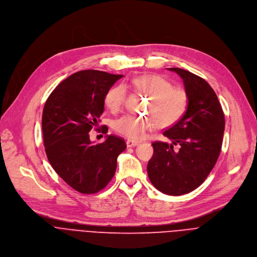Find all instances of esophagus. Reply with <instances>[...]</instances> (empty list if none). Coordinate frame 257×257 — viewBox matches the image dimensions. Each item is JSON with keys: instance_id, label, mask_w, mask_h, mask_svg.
Wrapping results in <instances>:
<instances>
[{"instance_id": "34e87169", "label": "esophagus", "mask_w": 257, "mask_h": 257, "mask_svg": "<svg viewBox=\"0 0 257 257\" xmlns=\"http://www.w3.org/2000/svg\"><path fill=\"white\" fill-rule=\"evenodd\" d=\"M139 145H140L139 142L131 141V140H127V141H126V146H127V148H133V147H136V146H139Z\"/></svg>"}]
</instances>
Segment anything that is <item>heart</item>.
<instances>
[{
	"label": "heart",
	"instance_id": "obj_1",
	"mask_svg": "<svg viewBox=\"0 0 257 257\" xmlns=\"http://www.w3.org/2000/svg\"><path fill=\"white\" fill-rule=\"evenodd\" d=\"M132 86L139 92L149 96L147 113L138 117L123 115L115 120V132L132 140L143 139L148 131L156 127H168L176 123L184 114L188 95L185 90L173 87L172 83L159 75H142L132 80ZM126 98V87L123 84L108 89L104 96L105 105L113 112L118 111Z\"/></svg>",
	"mask_w": 257,
	"mask_h": 257
}]
</instances>
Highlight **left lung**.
I'll list each match as a JSON object with an SVG mask.
<instances>
[{
	"instance_id": "1",
	"label": "left lung",
	"mask_w": 257,
	"mask_h": 257,
	"mask_svg": "<svg viewBox=\"0 0 257 257\" xmlns=\"http://www.w3.org/2000/svg\"><path fill=\"white\" fill-rule=\"evenodd\" d=\"M183 81L188 104L182 117L163 135L171 144L154 142L147 170L161 192L182 195L197 188L214 168L222 148L225 116L209 83L183 69L169 68Z\"/></svg>"
}]
</instances>
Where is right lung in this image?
I'll list each match as a JSON object with an SVG mask.
<instances>
[{
	"instance_id": "add662e5",
	"label": "right lung",
	"mask_w": 257,
	"mask_h": 257,
	"mask_svg": "<svg viewBox=\"0 0 257 257\" xmlns=\"http://www.w3.org/2000/svg\"><path fill=\"white\" fill-rule=\"evenodd\" d=\"M122 77L97 70L80 71L60 83L45 102L42 134L47 159L59 176L81 193L103 189L115 173L118 155L126 148L124 140L113 135L97 145L89 138L104 111L106 92Z\"/></svg>"
}]
</instances>
